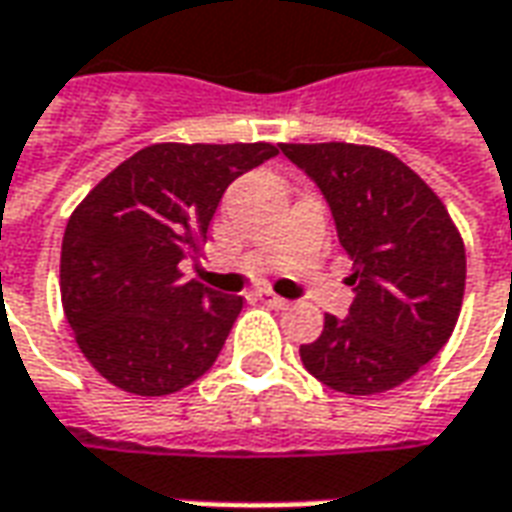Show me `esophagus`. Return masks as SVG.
I'll return each instance as SVG.
<instances>
[{"instance_id": "34e87169", "label": "esophagus", "mask_w": 512, "mask_h": 512, "mask_svg": "<svg viewBox=\"0 0 512 512\" xmlns=\"http://www.w3.org/2000/svg\"><path fill=\"white\" fill-rule=\"evenodd\" d=\"M256 298L262 303H267L270 309H287L290 306V301H284V298H278V295H273V292H256Z\"/></svg>"}]
</instances>
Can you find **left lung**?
<instances>
[{
    "label": "left lung",
    "mask_w": 512,
    "mask_h": 512,
    "mask_svg": "<svg viewBox=\"0 0 512 512\" xmlns=\"http://www.w3.org/2000/svg\"><path fill=\"white\" fill-rule=\"evenodd\" d=\"M329 203L348 250L354 303L326 315L303 368L337 393L407 382L449 343L465 292V248L449 211L404 161L359 144H278Z\"/></svg>",
    "instance_id": "1"
}]
</instances>
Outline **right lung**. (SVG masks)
<instances>
[{
  "instance_id": "add662e5",
  "label": "right lung",
  "mask_w": 512,
  "mask_h": 512,
  "mask_svg": "<svg viewBox=\"0 0 512 512\" xmlns=\"http://www.w3.org/2000/svg\"><path fill=\"white\" fill-rule=\"evenodd\" d=\"M273 144H153L105 175L63 234L61 298L86 359L136 396L200 379L228 340L239 295L186 281L222 195Z\"/></svg>"
}]
</instances>
